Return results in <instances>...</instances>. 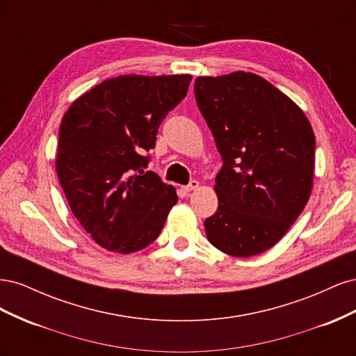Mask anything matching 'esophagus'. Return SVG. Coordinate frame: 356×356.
Instances as JSON below:
<instances>
[{"mask_svg":"<svg viewBox=\"0 0 356 356\" xmlns=\"http://www.w3.org/2000/svg\"><path fill=\"white\" fill-rule=\"evenodd\" d=\"M199 187V181H196V179H193V181H190V184L188 186H186V187H182V190H184L186 193H190V191H193V190H196Z\"/></svg>","mask_w":356,"mask_h":356,"instance_id":"esophagus-1","label":"esophagus"}]
</instances>
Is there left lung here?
Segmentation results:
<instances>
[{"instance_id": "obj_1", "label": "left lung", "mask_w": 356, "mask_h": 356, "mask_svg": "<svg viewBox=\"0 0 356 356\" xmlns=\"http://www.w3.org/2000/svg\"><path fill=\"white\" fill-rule=\"evenodd\" d=\"M195 96L222 157L208 241L233 257L270 250L310 197L315 135L305 113L252 72L197 77Z\"/></svg>"}]
</instances>
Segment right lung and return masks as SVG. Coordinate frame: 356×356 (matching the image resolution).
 I'll use <instances>...</instances> for the list:
<instances>
[{"label": "right lung", "instance_id": "1", "mask_svg": "<svg viewBox=\"0 0 356 356\" xmlns=\"http://www.w3.org/2000/svg\"><path fill=\"white\" fill-rule=\"evenodd\" d=\"M190 81V74L118 75L83 93L63 114L58 177L75 218L105 250H144L178 202L174 187L143 168L160 123L186 98Z\"/></svg>", "mask_w": 356, "mask_h": 356}]
</instances>
